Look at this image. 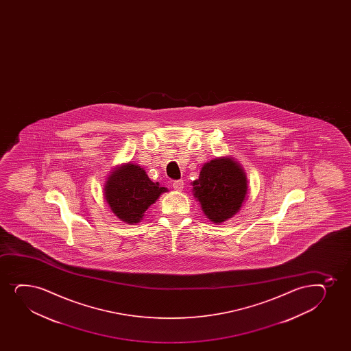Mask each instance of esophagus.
I'll return each instance as SVG.
<instances>
[{
	"instance_id": "esophagus-1",
	"label": "esophagus",
	"mask_w": 351,
	"mask_h": 351,
	"mask_svg": "<svg viewBox=\"0 0 351 351\" xmlns=\"http://www.w3.org/2000/svg\"><path fill=\"white\" fill-rule=\"evenodd\" d=\"M173 189L177 191H182V189H184V182L182 180H174Z\"/></svg>"
}]
</instances>
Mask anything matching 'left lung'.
<instances>
[{
    "mask_svg": "<svg viewBox=\"0 0 351 351\" xmlns=\"http://www.w3.org/2000/svg\"><path fill=\"white\" fill-rule=\"evenodd\" d=\"M193 192L207 218L220 223L240 210L247 194L246 174L233 159H214L202 167Z\"/></svg>",
    "mask_w": 351,
    "mask_h": 351,
    "instance_id": "obj_1",
    "label": "left lung"
}]
</instances>
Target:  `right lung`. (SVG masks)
<instances>
[{"label":"right lung","mask_w":351,"mask_h":351,"mask_svg":"<svg viewBox=\"0 0 351 351\" xmlns=\"http://www.w3.org/2000/svg\"><path fill=\"white\" fill-rule=\"evenodd\" d=\"M165 191L158 182H151L141 166L128 164L110 176L105 185V199L118 218L137 223Z\"/></svg>","instance_id":"obj_1"}]
</instances>
